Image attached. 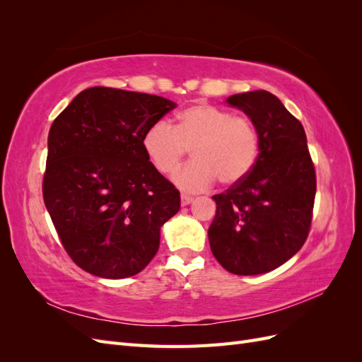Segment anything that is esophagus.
<instances>
[{
    "label": "esophagus",
    "instance_id": "1",
    "mask_svg": "<svg viewBox=\"0 0 362 362\" xmlns=\"http://www.w3.org/2000/svg\"><path fill=\"white\" fill-rule=\"evenodd\" d=\"M192 201H193V198L190 194H185V193L181 194V205H189Z\"/></svg>",
    "mask_w": 362,
    "mask_h": 362
}]
</instances>
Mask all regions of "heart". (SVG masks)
<instances>
[{
    "mask_svg": "<svg viewBox=\"0 0 362 362\" xmlns=\"http://www.w3.org/2000/svg\"><path fill=\"white\" fill-rule=\"evenodd\" d=\"M141 148L161 175H172L181 166L187 149L193 161L175 175V184L187 192H202L216 180L233 185L255 168L261 140L255 124L246 116L233 115L211 104H193L166 122L151 125Z\"/></svg>",
    "mask_w": 362,
    "mask_h": 362,
    "instance_id": "b5f03b06",
    "label": "heart"
}]
</instances>
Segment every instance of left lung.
Masks as SVG:
<instances>
[{
    "label": "left lung",
    "instance_id": "1",
    "mask_svg": "<svg viewBox=\"0 0 362 362\" xmlns=\"http://www.w3.org/2000/svg\"><path fill=\"white\" fill-rule=\"evenodd\" d=\"M255 124L261 149L245 180L214 194L208 229L213 255L234 275H259L299 252L310 234L315 169L302 124L275 95L254 90L229 96Z\"/></svg>",
    "mask_w": 362,
    "mask_h": 362
}]
</instances>
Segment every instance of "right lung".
I'll return each instance as SVG.
<instances>
[{"label":"right lung","mask_w":362,"mask_h":362,"mask_svg":"<svg viewBox=\"0 0 362 362\" xmlns=\"http://www.w3.org/2000/svg\"><path fill=\"white\" fill-rule=\"evenodd\" d=\"M175 104L157 95L90 87L54 119L42 193L76 266L120 279L144 270L180 192L141 148L145 131Z\"/></svg>","instance_id":"1"}]
</instances>
